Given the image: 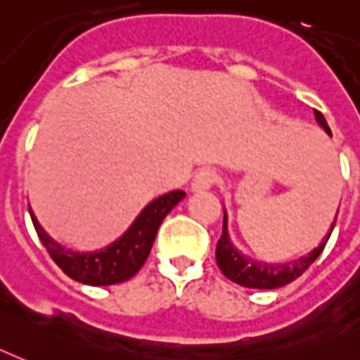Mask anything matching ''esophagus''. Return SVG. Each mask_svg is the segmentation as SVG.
<instances>
[{
    "mask_svg": "<svg viewBox=\"0 0 360 360\" xmlns=\"http://www.w3.org/2000/svg\"><path fill=\"white\" fill-rule=\"evenodd\" d=\"M215 181H217V173L214 169H210V167H202L194 175L191 187H193V191H207V188L214 187Z\"/></svg>",
    "mask_w": 360,
    "mask_h": 360,
    "instance_id": "1",
    "label": "esophagus"
}]
</instances>
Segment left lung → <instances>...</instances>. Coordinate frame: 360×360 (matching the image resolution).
<instances>
[{"label":"left lung","mask_w":360,"mask_h":360,"mask_svg":"<svg viewBox=\"0 0 360 360\" xmlns=\"http://www.w3.org/2000/svg\"><path fill=\"white\" fill-rule=\"evenodd\" d=\"M315 118L319 122V126L332 137L328 124H326V120H324V116L319 110H315ZM336 217H334V223L330 225L328 233L324 234L321 244L315 250H311L309 254L286 263H267L259 262V259H252L250 255L242 254L240 250L234 246L233 240H231V234H229V217L227 212H225V215H223V234H221V238L217 240V248H215L217 265H219L221 273L227 276L229 281L236 282V284H240L244 288L275 290L281 288V286H286L292 281H295L297 276H302L313 265L316 257L321 255V252L326 246V242H328L330 234L334 231Z\"/></svg>","instance_id":"8db88e82"}]
</instances>
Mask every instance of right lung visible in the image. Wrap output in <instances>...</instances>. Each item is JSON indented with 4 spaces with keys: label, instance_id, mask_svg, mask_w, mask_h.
<instances>
[{
    "label": "right lung",
    "instance_id": "add662e5",
    "mask_svg": "<svg viewBox=\"0 0 360 360\" xmlns=\"http://www.w3.org/2000/svg\"><path fill=\"white\" fill-rule=\"evenodd\" d=\"M183 198V191H172L154 198L143 207V212L135 217L129 229L120 238L93 252L68 250L45 233L32 207L30 217L39 240L65 275L89 286H110L131 278L143 267L162 221Z\"/></svg>",
    "mask_w": 360,
    "mask_h": 360
}]
</instances>
